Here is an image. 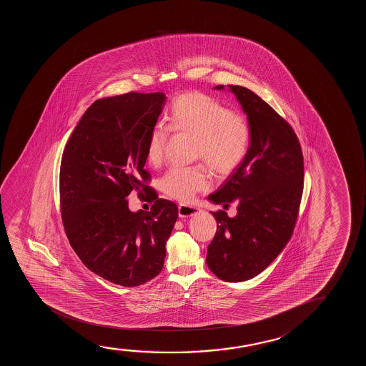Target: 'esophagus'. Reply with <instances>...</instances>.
<instances>
[{
    "label": "esophagus",
    "instance_id": "esophagus-1",
    "mask_svg": "<svg viewBox=\"0 0 366 366\" xmlns=\"http://www.w3.org/2000/svg\"><path fill=\"white\" fill-rule=\"evenodd\" d=\"M199 212H200V210H199L197 207H195V206L182 205V204L179 206V216L182 217V219H184V217H191V216L197 215Z\"/></svg>",
    "mask_w": 366,
    "mask_h": 366
}]
</instances>
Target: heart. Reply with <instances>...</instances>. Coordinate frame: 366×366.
I'll return each instance as SVG.
<instances>
[{
  "label": "heart",
  "instance_id": "heart-1",
  "mask_svg": "<svg viewBox=\"0 0 366 366\" xmlns=\"http://www.w3.org/2000/svg\"><path fill=\"white\" fill-rule=\"evenodd\" d=\"M166 126L169 130L194 136L195 159L205 161L217 175L235 170L250 147L251 127L245 116L231 112L219 101L197 91L174 99L166 114ZM166 142V131L156 126L146 146V160L151 166L162 162ZM161 185L171 197L190 202L197 192L210 189L211 179L204 166L172 167Z\"/></svg>",
  "mask_w": 366,
  "mask_h": 366
}]
</instances>
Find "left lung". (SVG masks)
Listing matches in <instances>:
<instances>
[{
  "label": "left lung",
  "instance_id": "8db88e82",
  "mask_svg": "<svg viewBox=\"0 0 366 366\" xmlns=\"http://www.w3.org/2000/svg\"><path fill=\"white\" fill-rule=\"evenodd\" d=\"M224 90V85L215 86ZM247 115L250 147L209 200L237 214L211 212L217 221L206 264L221 280H250L275 260L290 240L304 189V157L297 136L265 101L242 86L229 85Z\"/></svg>",
  "mask_w": 366,
  "mask_h": 366
}]
</instances>
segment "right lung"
<instances>
[{
	"instance_id": "obj_1",
	"label": "right lung",
	"mask_w": 366,
	"mask_h": 366,
	"mask_svg": "<svg viewBox=\"0 0 366 366\" xmlns=\"http://www.w3.org/2000/svg\"><path fill=\"white\" fill-rule=\"evenodd\" d=\"M164 92H129L96 100L66 144L60 204L66 235L89 270L116 285L139 286L164 267L166 241L179 209L147 186L144 169L151 131L165 105ZM132 189L153 202L132 213Z\"/></svg>"
}]
</instances>
